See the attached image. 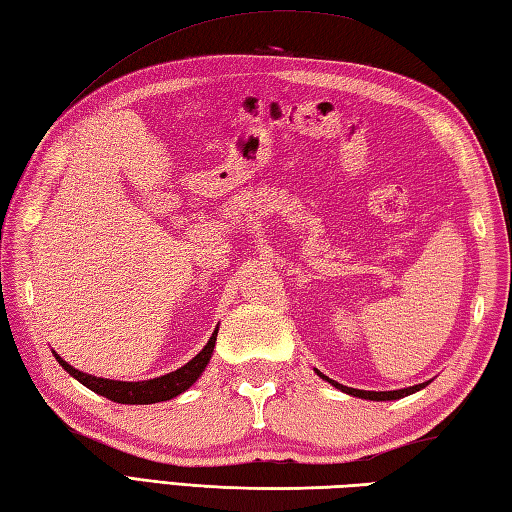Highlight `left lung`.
<instances>
[{
	"label": "left lung",
	"instance_id": "1",
	"mask_svg": "<svg viewBox=\"0 0 512 512\" xmlns=\"http://www.w3.org/2000/svg\"><path fill=\"white\" fill-rule=\"evenodd\" d=\"M314 372H317L319 378L328 380V383H330L332 387L341 389L343 394H347V396H356V398H363V400H376V402H383V400H400V398H405V396L416 394V391L424 389V387H427V385L431 383V380H427V383H420V385H413V387H405V389H394V391H365V389H354V387H345V385H341V383H336V380H332V378H328L325 374H321L319 369H314Z\"/></svg>",
	"mask_w": 512,
	"mask_h": 512
}]
</instances>
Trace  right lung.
Instances as JSON below:
<instances>
[{
	"mask_svg": "<svg viewBox=\"0 0 512 512\" xmlns=\"http://www.w3.org/2000/svg\"><path fill=\"white\" fill-rule=\"evenodd\" d=\"M215 341H217V328L213 330L209 343H206L200 350V354H195L187 365H182L180 369H176V372H169L165 376L138 380V383H129V380L99 378V376L79 372V369H74L70 363H65L57 352H52V354L59 361V365L65 369V372L79 380L81 385L92 389L94 394L105 396L107 400L121 402V405H154V402L171 400V398L184 394V391H187L195 383V380L202 376V372L206 369V365H209L211 356H213Z\"/></svg>",
	"mask_w": 512,
	"mask_h": 512,
	"instance_id": "1",
	"label": "right lung"
}]
</instances>
